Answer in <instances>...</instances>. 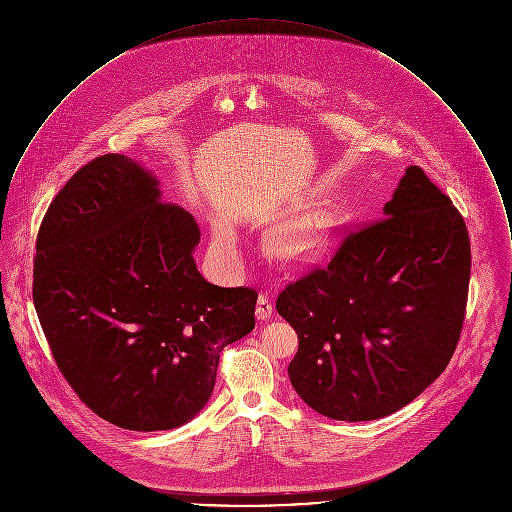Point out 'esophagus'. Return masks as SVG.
I'll return each instance as SVG.
<instances>
[{"label":"esophagus","mask_w":512,"mask_h":512,"mask_svg":"<svg viewBox=\"0 0 512 512\" xmlns=\"http://www.w3.org/2000/svg\"><path fill=\"white\" fill-rule=\"evenodd\" d=\"M272 311H274V305L268 299V293H260L258 295V305H256V317L260 321H268L272 317Z\"/></svg>","instance_id":"esophagus-1"}]
</instances>
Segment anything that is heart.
<instances>
[{
  "mask_svg": "<svg viewBox=\"0 0 512 512\" xmlns=\"http://www.w3.org/2000/svg\"><path fill=\"white\" fill-rule=\"evenodd\" d=\"M317 244L315 230L307 224H295L292 228H286L284 232L276 234L272 240V250L288 260H297L313 250ZM217 246L220 250H234V234L226 228H220L217 232Z\"/></svg>",
  "mask_w": 512,
  "mask_h": 512,
  "instance_id": "1",
  "label": "heart"
}]
</instances>
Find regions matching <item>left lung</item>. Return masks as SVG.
<instances>
[{
	"label": "left lung",
	"mask_w": 512,
	"mask_h": 512,
	"mask_svg": "<svg viewBox=\"0 0 512 512\" xmlns=\"http://www.w3.org/2000/svg\"><path fill=\"white\" fill-rule=\"evenodd\" d=\"M382 215L343 228L333 256L276 299L299 339L293 388L333 420L404 408L449 365L463 329L471 244L461 213L410 165Z\"/></svg>",
	"instance_id": "8db88e82"
}]
</instances>
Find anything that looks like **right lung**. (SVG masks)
<instances>
[{"mask_svg":"<svg viewBox=\"0 0 512 512\" xmlns=\"http://www.w3.org/2000/svg\"><path fill=\"white\" fill-rule=\"evenodd\" d=\"M201 230L159 201L155 177L106 153L51 201L37 234L33 303L53 359L100 418L171 430L211 398L220 353L248 335L258 293L197 270Z\"/></svg>","mask_w":512,"mask_h":512,"instance_id":"1","label":"right lung"}]
</instances>
